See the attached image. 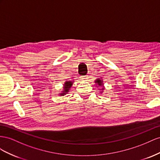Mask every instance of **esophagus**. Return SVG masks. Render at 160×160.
Returning a JSON list of instances; mask_svg holds the SVG:
<instances>
[{
  "mask_svg": "<svg viewBox=\"0 0 160 160\" xmlns=\"http://www.w3.org/2000/svg\"><path fill=\"white\" fill-rule=\"evenodd\" d=\"M80 78H81V79L82 80V81L85 82V81H86V80H88V76H87V75H86V76H82Z\"/></svg>",
  "mask_w": 160,
  "mask_h": 160,
  "instance_id": "34e87169",
  "label": "esophagus"
}]
</instances>
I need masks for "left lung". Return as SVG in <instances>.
Returning <instances> with one entry per match:
<instances>
[{
    "mask_svg": "<svg viewBox=\"0 0 160 160\" xmlns=\"http://www.w3.org/2000/svg\"><path fill=\"white\" fill-rule=\"evenodd\" d=\"M95 83L97 84V86H99V87H102V88L100 89V90H103L104 89V86H103V84H103V80H102V79L97 78V80H95ZM100 92H102V91H100Z\"/></svg>",
    "mask_w": 160,
    "mask_h": 160,
    "instance_id": "8db88e82",
    "label": "left lung"
}]
</instances>
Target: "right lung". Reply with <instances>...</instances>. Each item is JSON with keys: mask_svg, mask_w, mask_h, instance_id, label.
<instances>
[{"mask_svg": "<svg viewBox=\"0 0 160 160\" xmlns=\"http://www.w3.org/2000/svg\"><path fill=\"white\" fill-rule=\"evenodd\" d=\"M73 83H74V82L72 81V80L66 81L64 84H63V89L62 90V92H60L59 94H60V96H64L66 94H68V92H69L70 89L71 88Z\"/></svg>", "mask_w": 160, "mask_h": 160, "instance_id": "1", "label": "right lung"}]
</instances>
